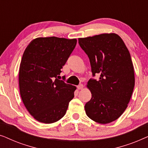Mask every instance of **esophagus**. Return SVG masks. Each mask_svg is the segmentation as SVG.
Listing matches in <instances>:
<instances>
[{
    "label": "esophagus",
    "instance_id": "1",
    "mask_svg": "<svg viewBox=\"0 0 148 148\" xmlns=\"http://www.w3.org/2000/svg\"><path fill=\"white\" fill-rule=\"evenodd\" d=\"M83 88H84V85H83V84H80L77 86L78 90H82Z\"/></svg>",
    "mask_w": 148,
    "mask_h": 148
}]
</instances>
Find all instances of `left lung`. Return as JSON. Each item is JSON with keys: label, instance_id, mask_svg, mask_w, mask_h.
<instances>
[{"label": "left lung", "instance_id": "obj_1", "mask_svg": "<svg viewBox=\"0 0 148 148\" xmlns=\"http://www.w3.org/2000/svg\"><path fill=\"white\" fill-rule=\"evenodd\" d=\"M79 44L90 58L93 75L88 81L92 98L85 105L89 118L100 124L116 121L126 110L135 86L131 55L116 34H102L79 38Z\"/></svg>", "mask_w": 148, "mask_h": 148}]
</instances>
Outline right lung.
<instances>
[{"label": "right lung", "mask_w": 148, "mask_h": 148, "mask_svg": "<svg viewBox=\"0 0 148 148\" xmlns=\"http://www.w3.org/2000/svg\"><path fill=\"white\" fill-rule=\"evenodd\" d=\"M76 44V39L37 38L23 52L19 72L20 95L29 114L40 123L59 121L74 98L76 87L58 77Z\"/></svg>", "instance_id": "1"}]
</instances>
